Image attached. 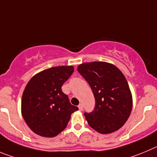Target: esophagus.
<instances>
[{
	"instance_id": "34e87169",
	"label": "esophagus",
	"mask_w": 157,
	"mask_h": 157,
	"mask_svg": "<svg viewBox=\"0 0 157 157\" xmlns=\"http://www.w3.org/2000/svg\"><path fill=\"white\" fill-rule=\"evenodd\" d=\"M78 108H79V110L82 111V110H83V105H82V104H80V105H78Z\"/></svg>"
}]
</instances>
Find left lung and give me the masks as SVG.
Here are the masks:
<instances>
[{"label":"left lung","mask_w":157,"mask_h":157,"mask_svg":"<svg viewBox=\"0 0 157 157\" xmlns=\"http://www.w3.org/2000/svg\"><path fill=\"white\" fill-rule=\"evenodd\" d=\"M77 71L87 80L95 98L94 110L84 113L89 125L101 134L119 129L129 117L132 97L121 70L106 62L84 63Z\"/></svg>","instance_id":"obj_1"}]
</instances>
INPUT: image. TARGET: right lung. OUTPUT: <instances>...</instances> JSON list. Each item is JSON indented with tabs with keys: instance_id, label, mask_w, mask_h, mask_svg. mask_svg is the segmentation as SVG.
Returning <instances> with one entry per match:
<instances>
[{
	"instance_id": "1",
	"label": "right lung",
	"mask_w": 157,
	"mask_h": 157,
	"mask_svg": "<svg viewBox=\"0 0 157 157\" xmlns=\"http://www.w3.org/2000/svg\"><path fill=\"white\" fill-rule=\"evenodd\" d=\"M74 70L72 66L52 67L39 72L27 83L21 114L28 126L39 136H57L65 129L71 114L78 110L61 88Z\"/></svg>"
}]
</instances>
